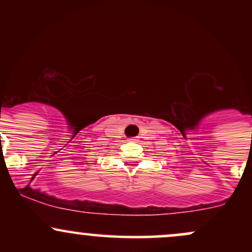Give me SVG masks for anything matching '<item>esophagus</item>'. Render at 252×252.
I'll use <instances>...</instances> for the list:
<instances>
[{
  "label": "esophagus",
  "instance_id": "obj_1",
  "mask_svg": "<svg viewBox=\"0 0 252 252\" xmlns=\"http://www.w3.org/2000/svg\"><path fill=\"white\" fill-rule=\"evenodd\" d=\"M129 140H130V141H136L135 138H129Z\"/></svg>",
  "mask_w": 252,
  "mask_h": 252
}]
</instances>
